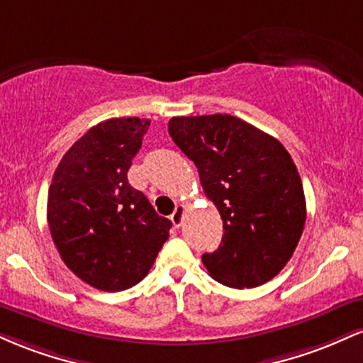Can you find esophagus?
<instances>
[{
	"mask_svg": "<svg viewBox=\"0 0 363 363\" xmlns=\"http://www.w3.org/2000/svg\"><path fill=\"white\" fill-rule=\"evenodd\" d=\"M184 213H186V208L184 206H177L176 210H174V213L170 215V220H172L174 227H181L182 220H184Z\"/></svg>",
	"mask_w": 363,
	"mask_h": 363,
	"instance_id": "34e87169",
	"label": "esophagus"
}]
</instances>
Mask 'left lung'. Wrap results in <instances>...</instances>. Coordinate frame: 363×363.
<instances>
[{"instance_id":"left-lung-1","label":"left lung","mask_w":363,"mask_h":363,"mask_svg":"<svg viewBox=\"0 0 363 363\" xmlns=\"http://www.w3.org/2000/svg\"><path fill=\"white\" fill-rule=\"evenodd\" d=\"M169 135L198 167L223 220L222 244L201 256L232 289H254L285 268L306 225V196L290 153L273 136L230 114L177 116Z\"/></svg>"}]
</instances>
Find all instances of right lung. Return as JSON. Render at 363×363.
Here are the masks:
<instances>
[{
    "mask_svg": "<svg viewBox=\"0 0 363 363\" xmlns=\"http://www.w3.org/2000/svg\"><path fill=\"white\" fill-rule=\"evenodd\" d=\"M150 121L114 118L90 128L65 157L48 194V223L61 259L97 290L121 291L147 277L169 239L128 170Z\"/></svg>",
    "mask_w": 363,
    "mask_h": 363,
    "instance_id": "right-lung-1",
    "label": "right lung"
}]
</instances>
